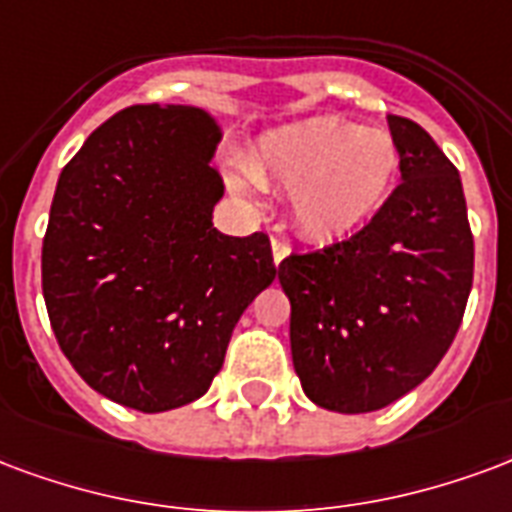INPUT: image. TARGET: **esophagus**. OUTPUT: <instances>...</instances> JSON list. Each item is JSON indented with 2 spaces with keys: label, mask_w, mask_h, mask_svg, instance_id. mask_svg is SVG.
Returning <instances> with one entry per match:
<instances>
[{
  "label": "esophagus",
  "mask_w": 512,
  "mask_h": 512,
  "mask_svg": "<svg viewBox=\"0 0 512 512\" xmlns=\"http://www.w3.org/2000/svg\"><path fill=\"white\" fill-rule=\"evenodd\" d=\"M289 251H292L289 242L281 240V237H272V261H275V264H281V261L289 256Z\"/></svg>",
  "instance_id": "34e87169"
}]
</instances>
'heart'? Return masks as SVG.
<instances>
[{"label":"heart","mask_w":512,"mask_h":512,"mask_svg":"<svg viewBox=\"0 0 512 512\" xmlns=\"http://www.w3.org/2000/svg\"><path fill=\"white\" fill-rule=\"evenodd\" d=\"M245 169L264 188L289 193L294 226L308 240L333 242L363 229L390 199L401 147L387 130L308 119L270 133Z\"/></svg>","instance_id":"heart-1"}]
</instances>
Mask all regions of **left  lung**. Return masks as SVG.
<instances>
[{
	"label": "left lung",
	"instance_id": "obj_1",
	"mask_svg": "<svg viewBox=\"0 0 512 512\" xmlns=\"http://www.w3.org/2000/svg\"><path fill=\"white\" fill-rule=\"evenodd\" d=\"M401 185L349 240L292 253L294 371L313 404L363 414L393 404L450 349L475 272L458 169L417 122L390 114Z\"/></svg>",
	"mask_w": 512,
	"mask_h": 512
}]
</instances>
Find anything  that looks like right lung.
<instances>
[{
    "mask_svg": "<svg viewBox=\"0 0 512 512\" xmlns=\"http://www.w3.org/2000/svg\"><path fill=\"white\" fill-rule=\"evenodd\" d=\"M218 141L201 108H122L62 169L51 201V330L92 390L138 412L207 393L234 324L278 272L264 231L212 226Z\"/></svg>",
    "mask_w": 512,
    "mask_h": 512,
    "instance_id": "obj_1",
    "label": "right lung"
}]
</instances>
